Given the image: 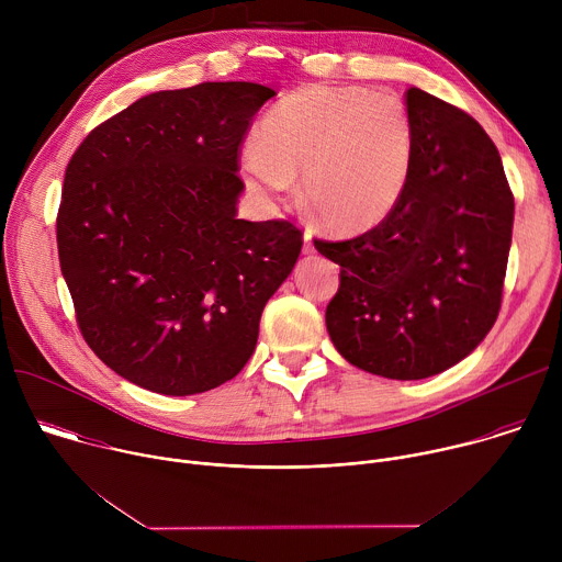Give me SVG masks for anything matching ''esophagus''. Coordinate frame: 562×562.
I'll use <instances>...</instances> for the list:
<instances>
[{
	"label": "esophagus",
	"mask_w": 562,
	"mask_h": 562,
	"mask_svg": "<svg viewBox=\"0 0 562 562\" xmlns=\"http://www.w3.org/2000/svg\"><path fill=\"white\" fill-rule=\"evenodd\" d=\"M302 239H304V254H315V245H313V235H311V231H304V235H302Z\"/></svg>",
	"instance_id": "esophagus-1"
}]
</instances>
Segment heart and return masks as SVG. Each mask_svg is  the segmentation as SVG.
Here are the masks:
<instances>
[{
  "instance_id": "b5f03b06",
  "label": "heart",
  "mask_w": 562,
  "mask_h": 562,
  "mask_svg": "<svg viewBox=\"0 0 562 562\" xmlns=\"http://www.w3.org/2000/svg\"><path fill=\"white\" fill-rule=\"evenodd\" d=\"M260 142L243 150L247 187L282 200L302 173V200L336 233L382 224L403 200L414 162L407 106L360 87H306L262 120Z\"/></svg>"
}]
</instances>
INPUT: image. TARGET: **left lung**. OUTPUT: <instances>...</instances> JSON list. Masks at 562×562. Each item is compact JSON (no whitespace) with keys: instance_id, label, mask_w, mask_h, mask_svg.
<instances>
[{"instance_id":"left-lung-1","label":"left lung","mask_w":562,"mask_h":562,"mask_svg":"<svg viewBox=\"0 0 562 562\" xmlns=\"http://www.w3.org/2000/svg\"><path fill=\"white\" fill-rule=\"evenodd\" d=\"M407 191L375 228L315 249L340 265L327 331L353 367L420 380L467 358L494 327L514 226L501 153L464 111L412 87Z\"/></svg>"}]
</instances>
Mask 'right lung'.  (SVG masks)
I'll list each match as a JSON object with an SVG mask.
<instances>
[{"instance_id":"add662e5","label":"right lung","mask_w":562,"mask_h":562,"mask_svg":"<svg viewBox=\"0 0 562 562\" xmlns=\"http://www.w3.org/2000/svg\"><path fill=\"white\" fill-rule=\"evenodd\" d=\"M273 89L204 82L139 98L64 176L57 251L79 331L128 382L193 395L235 378L302 231L237 220L239 146Z\"/></svg>"}]
</instances>
